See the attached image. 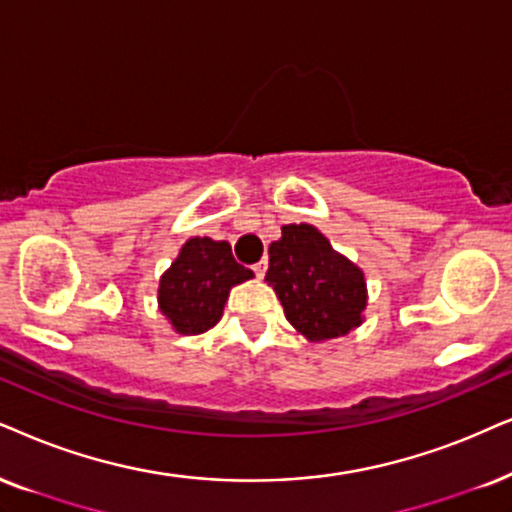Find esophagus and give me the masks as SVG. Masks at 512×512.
Returning <instances> with one entry per match:
<instances>
[{"label":"esophagus","instance_id":"1","mask_svg":"<svg viewBox=\"0 0 512 512\" xmlns=\"http://www.w3.org/2000/svg\"><path fill=\"white\" fill-rule=\"evenodd\" d=\"M252 269H255V276H257V278H264V274H267V262H264V260L257 262Z\"/></svg>","mask_w":512,"mask_h":512}]
</instances>
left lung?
I'll return each mask as SVG.
<instances>
[{
	"mask_svg": "<svg viewBox=\"0 0 512 512\" xmlns=\"http://www.w3.org/2000/svg\"><path fill=\"white\" fill-rule=\"evenodd\" d=\"M264 281L281 300L290 326L309 342L342 338L364 323V271L312 224L281 226V238L269 245Z\"/></svg>",
	"mask_w": 512,
	"mask_h": 512,
	"instance_id": "1",
	"label": "left lung"
}]
</instances>
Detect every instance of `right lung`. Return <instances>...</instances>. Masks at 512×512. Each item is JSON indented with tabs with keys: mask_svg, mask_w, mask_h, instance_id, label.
Returning a JSON list of instances; mask_svg holds the SVG:
<instances>
[{
	"mask_svg": "<svg viewBox=\"0 0 512 512\" xmlns=\"http://www.w3.org/2000/svg\"><path fill=\"white\" fill-rule=\"evenodd\" d=\"M252 276L234 260L229 243L193 236L160 276L158 309L174 333L200 335L222 319L231 288Z\"/></svg>",
	"mask_w": 512,
	"mask_h": 512,
	"instance_id": "right-lung-1",
	"label": "right lung"
}]
</instances>
